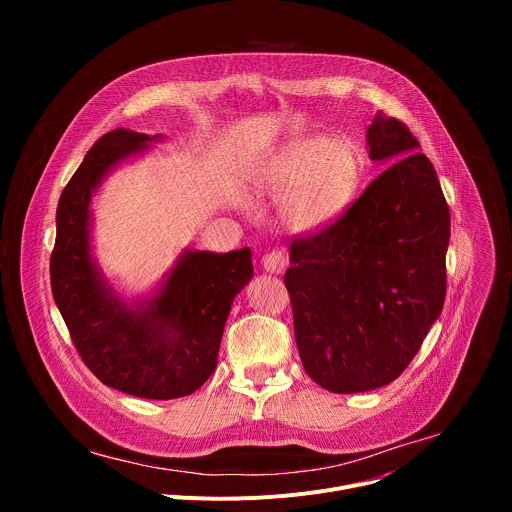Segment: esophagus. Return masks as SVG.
<instances>
[{
  "label": "esophagus",
  "instance_id": "34e87169",
  "mask_svg": "<svg viewBox=\"0 0 512 512\" xmlns=\"http://www.w3.org/2000/svg\"><path fill=\"white\" fill-rule=\"evenodd\" d=\"M263 265H265V269L271 271V273H281V271L287 267V257H285L281 251H271V253L265 255Z\"/></svg>",
  "mask_w": 512,
  "mask_h": 512
}]
</instances>
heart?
<instances>
[{"mask_svg": "<svg viewBox=\"0 0 512 512\" xmlns=\"http://www.w3.org/2000/svg\"><path fill=\"white\" fill-rule=\"evenodd\" d=\"M358 182V160L346 143L326 135L291 141L269 166L261 188L285 200V221L302 233L328 225L348 204Z\"/></svg>", "mask_w": 512, "mask_h": 512, "instance_id": "b5f03b06", "label": "heart"}]
</instances>
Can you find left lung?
Returning <instances> with one entry per match:
<instances>
[{"label": "left lung", "mask_w": 512, "mask_h": 512, "mask_svg": "<svg viewBox=\"0 0 512 512\" xmlns=\"http://www.w3.org/2000/svg\"><path fill=\"white\" fill-rule=\"evenodd\" d=\"M369 156L387 164L318 231L296 235L285 287L310 379L332 393L395 381L446 300L450 208L409 127L377 113Z\"/></svg>", "instance_id": "8db88e82"}]
</instances>
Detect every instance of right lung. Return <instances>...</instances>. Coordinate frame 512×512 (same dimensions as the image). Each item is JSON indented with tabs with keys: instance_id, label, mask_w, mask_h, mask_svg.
Segmentation results:
<instances>
[{
	"instance_id": "add662e5",
	"label": "right lung",
	"mask_w": 512,
	"mask_h": 512,
	"mask_svg": "<svg viewBox=\"0 0 512 512\" xmlns=\"http://www.w3.org/2000/svg\"><path fill=\"white\" fill-rule=\"evenodd\" d=\"M148 135L113 129L99 137L64 186L56 208L50 285L68 334L107 387L143 399L194 393L216 369L231 304L253 275L251 249L186 253L162 294L131 310L97 277L89 251L91 190Z\"/></svg>"
}]
</instances>
